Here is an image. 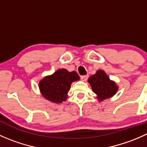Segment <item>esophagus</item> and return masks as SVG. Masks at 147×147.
Here are the masks:
<instances>
[{
    "mask_svg": "<svg viewBox=\"0 0 147 147\" xmlns=\"http://www.w3.org/2000/svg\"><path fill=\"white\" fill-rule=\"evenodd\" d=\"M88 78V75H82L81 76V79H82V81H86Z\"/></svg>",
    "mask_w": 147,
    "mask_h": 147,
    "instance_id": "34e87169",
    "label": "esophagus"
}]
</instances>
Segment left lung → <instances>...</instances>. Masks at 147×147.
<instances>
[{"label": "left lung", "mask_w": 147, "mask_h": 147, "mask_svg": "<svg viewBox=\"0 0 147 147\" xmlns=\"http://www.w3.org/2000/svg\"><path fill=\"white\" fill-rule=\"evenodd\" d=\"M88 82L100 101L110 98L116 94L118 90V86L116 83L110 80L105 71L101 69L97 70L94 75L90 76Z\"/></svg>", "instance_id": "left-lung-1"}]
</instances>
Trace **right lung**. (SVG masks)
I'll use <instances>...</instances> for the list:
<instances>
[{
  "mask_svg": "<svg viewBox=\"0 0 147 147\" xmlns=\"http://www.w3.org/2000/svg\"><path fill=\"white\" fill-rule=\"evenodd\" d=\"M79 80L80 76L75 71L68 72L66 69H60L41 80L39 88L46 100L55 103H62L67 98L72 82Z\"/></svg>",
  "mask_w": 147,
  "mask_h": 147,
  "instance_id": "add662e5",
  "label": "right lung"
}]
</instances>
